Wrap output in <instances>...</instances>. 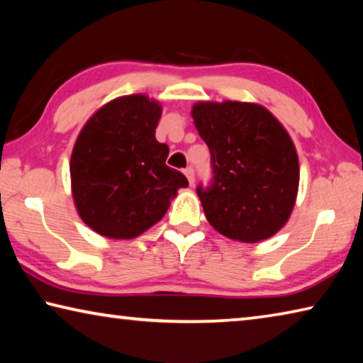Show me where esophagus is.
I'll list each match as a JSON object with an SVG mask.
<instances>
[{
	"label": "esophagus",
	"instance_id": "esophagus-1",
	"mask_svg": "<svg viewBox=\"0 0 363 363\" xmlns=\"http://www.w3.org/2000/svg\"><path fill=\"white\" fill-rule=\"evenodd\" d=\"M184 174H186V177L189 179V184H190V186H194V182H195V173H194V168H192V167L186 168V169H184Z\"/></svg>",
	"mask_w": 363,
	"mask_h": 363
}]
</instances>
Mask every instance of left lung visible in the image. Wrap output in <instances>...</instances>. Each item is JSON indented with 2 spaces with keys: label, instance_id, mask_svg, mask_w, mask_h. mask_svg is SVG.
I'll list each match as a JSON object with an SVG mask.
<instances>
[{
  "label": "left lung",
  "instance_id": "left-lung-1",
  "mask_svg": "<svg viewBox=\"0 0 363 363\" xmlns=\"http://www.w3.org/2000/svg\"><path fill=\"white\" fill-rule=\"evenodd\" d=\"M194 125L211 153L213 184L196 187L205 216L224 237L257 243L286 224L299 162L284 125L253 102H196Z\"/></svg>",
  "mask_w": 363,
  "mask_h": 363
}]
</instances>
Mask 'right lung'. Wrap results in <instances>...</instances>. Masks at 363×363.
<instances>
[{
	"label": "right lung",
	"mask_w": 363,
	"mask_h": 363,
	"mask_svg": "<svg viewBox=\"0 0 363 363\" xmlns=\"http://www.w3.org/2000/svg\"><path fill=\"white\" fill-rule=\"evenodd\" d=\"M162 104L145 94L107 102L86 121L70 158L72 195L83 223L113 240L136 238L164 216L186 176L167 167L155 139Z\"/></svg>",
	"instance_id": "1"
}]
</instances>
